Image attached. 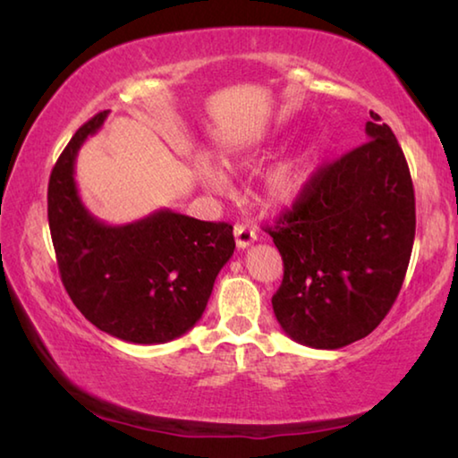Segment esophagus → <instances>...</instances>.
Here are the masks:
<instances>
[{
	"instance_id": "esophagus-1",
	"label": "esophagus",
	"mask_w": 458,
	"mask_h": 458,
	"mask_svg": "<svg viewBox=\"0 0 458 458\" xmlns=\"http://www.w3.org/2000/svg\"><path fill=\"white\" fill-rule=\"evenodd\" d=\"M234 238H236V246L242 248V250H244V248H248L254 242V240H257V232H254L252 228L244 226V224H236Z\"/></svg>"
}]
</instances>
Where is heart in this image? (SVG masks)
Here are the masks:
<instances>
[{"label": "heart", "instance_id": "heart-1", "mask_svg": "<svg viewBox=\"0 0 458 458\" xmlns=\"http://www.w3.org/2000/svg\"><path fill=\"white\" fill-rule=\"evenodd\" d=\"M315 164L317 151L313 147H305V149L278 161L265 175V182H262V201L270 208H276V210L297 204L305 196L309 183H311ZM230 165L236 169H259L262 165V157L260 155H244V157L236 161H230ZM198 177L208 190L216 193H226L230 190L228 175L216 165L199 164Z\"/></svg>", "mask_w": 458, "mask_h": 458}]
</instances>
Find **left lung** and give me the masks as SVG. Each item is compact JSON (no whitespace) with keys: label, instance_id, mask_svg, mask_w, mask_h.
Segmentation results:
<instances>
[{"label":"left lung","instance_id":"1","mask_svg":"<svg viewBox=\"0 0 458 458\" xmlns=\"http://www.w3.org/2000/svg\"><path fill=\"white\" fill-rule=\"evenodd\" d=\"M369 117L368 143L321 167L268 228L284 262L275 317L315 350L369 335L396 301L412 254V177L392 129Z\"/></svg>","mask_w":458,"mask_h":458}]
</instances>
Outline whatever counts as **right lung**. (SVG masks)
I'll return each mask as SVG.
<instances>
[{
  "mask_svg": "<svg viewBox=\"0 0 458 458\" xmlns=\"http://www.w3.org/2000/svg\"><path fill=\"white\" fill-rule=\"evenodd\" d=\"M108 111L76 131L48 183V224L58 270L76 309L108 335L129 344H167L201 319L214 281L234 254L226 222L157 210L111 226L82 204L76 155Z\"/></svg>",
  "mask_w": 458,
  "mask_h": 458,
  "instance_id": "right-lung-1",
  "label": "right lung"
}]
</instances>
